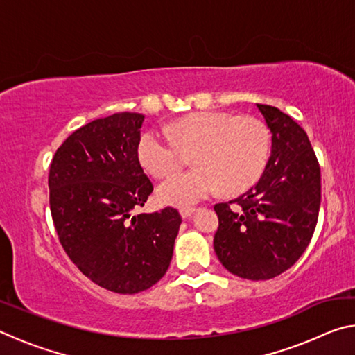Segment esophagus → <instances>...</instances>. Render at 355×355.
<instances>
[{
	"mask_svg": "<svg viewBox=\"0 0 355 355\" xmlns=\"http://www.w3.org/2000/svg\"><path fill=\"white\" fill-rule=\"evenodd\" d=\"M196 211V208H192V207H186V208H182L180 209V214H182V218L183 219H186V218H189V216Z\"/></svg>",
	"mask_w": 355,
	"mask_h": 355,
	"instance_id": "1",
	"label": "esophagus"
}]
</instances>
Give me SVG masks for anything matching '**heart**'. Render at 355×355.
Returning <instances> with one entry per match:
<instances>
[{"label": "heart", "instance_id": "b5f03b06", "mask_svg": "<svg viewBox=\"0 0 355 355\" xmlns=\"http://www.w3.org/2000/svg\"><path fill=\"white\" fill-rule=\"evenodd\" d=\"M171 135L148 130L137 142V158L153 177L180 171L183 152H191L194 169L172 177L158 188L159 199L171 205H192L214 194L241 192L255 184L271 155V130L257 116L228 111H200L175 120Z\"/></svg>", "mask_w": 355, "mask_h": 355}]
</instances>
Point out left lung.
<instances>
[{
	"instance_id": "1",
	"label": "left lung",
	"mask_w": 355,
	"mask_h": 355,
	"mask_svg": "<svg viewBox=\"0 0 355 355\" xmlns=\"http://www.w3.org/2000/svg\"><path fill=\"white\" fill-rule=\"evenodd\" d=\"M272 133L261 178L238 199L216 203L214 250L227 271L268 280L299 260L321 205V169L304 128L275 106L257 105Z\"/></svg>"
}]
</instances>
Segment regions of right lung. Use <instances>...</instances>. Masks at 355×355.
<instances>
[{
  "label": "right lung",
  "mask_w": 355,
  "mask_h": 355,
  "mask_svg": "<svg viewBox=\"0 0 355 355\" xmlns=\"http://www.w3.org/2000/svg\"><path fill=\"white\" fill-rule=\"evenodd\" d=\"M144 116L119 112L73 131L48 173L50 209L65 254L119 294L153 286L169 268L182 224L175 208L135 214L153 184L137 158Z\"/></svg>",
  "instance_id": "add662e5"
}]
</instances>
